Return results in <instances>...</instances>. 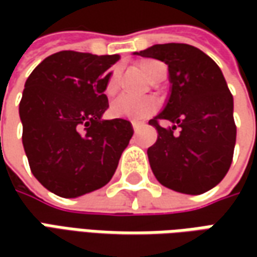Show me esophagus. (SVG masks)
Here are the masks:
<instances>
[{
    "label": "esophagus",
    "instance_id": "obj_1",
    "mask_svg": "<svg viewBox=\"0 0 257 257\" xmlns=\"http://www.w3.org/2000/svg\"><path fill=\"white\" fill-rule=\"evenodd\" d=\"M132 125H133L134 130H137V128H140L143 125V123H140V121H132Z\"/></svg>",
    "mask_w": 257,
    "mask_h": 257
}]
</instances>
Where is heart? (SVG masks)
<instances>
[{"label":"heart","mask_w":257,"mask_h":257,"mask_svg":"<svg viewBox=\"0 0 257 257\" xmlns=\"http://www.w3.org/2000/svg\"><path fill=\"white\" fill-rule=\"evenodd\" d=\"M140 70L144 77L152 81L159 83L166 77V67L159 61L149 60L143 61L140 64ZM118 90V74L117 71H111L104 85V93L107 95H113ZM157 110V101L152 97H144V98H133L128 95L118 97L111 104V114L118 118H128V120H142L144 117L153 114Z\"/></svg>","instance_id":"b5f03b06"}]
</instances>
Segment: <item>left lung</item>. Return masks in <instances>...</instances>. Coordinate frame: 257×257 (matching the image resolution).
<instances>
[{"label":"left lung","mask_w":257,"mask_h":257,"mask_svg":"<svg viewBox=\"0 0 257 257\" xmlns=\"http://www.w3.org/2000/svg\"><path fill=\"white\" fill-rule=\"evenodd\" d=\"M136 54L169 65L170 97L149 121L157 130V142L147 150L156 179L186 194L210 190L229 172L236 143L233 95L222 70L189 44H156ZM162 119L172 127H162Z\"/></svg>","instance_id":"1"}]
</instances>
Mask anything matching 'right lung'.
Listing matches in <instances>:
<instances>
[{
    "label": "right lung",
    "mask_w": 257,
    "mask_h": 257,
    "mask_svg": "<svg viewBox=\"0 0 257 257\" xmlns=\"http://www.w3.org/2000/svg\"><path fill=\"white\" fill-rule=\"evenodd\" d=\"M120 55L60 51L25 81L23 144L34 177L60 197L94 192L111 180L133 136L124 118L101 120L110 67Z\"/></svg>",
    "instance_id": "obj_1"
}]
</instances>
